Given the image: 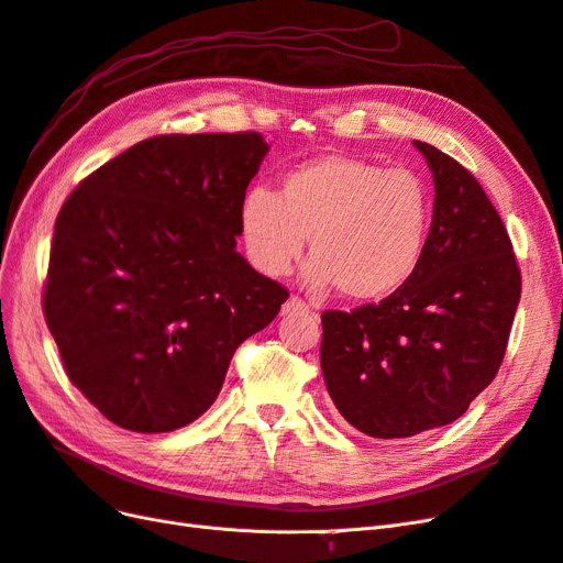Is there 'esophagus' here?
I'll return each instance as SVG.
<instances>
[{
  "label": "esophagus",
  "mask_w": 563,
  "mask_h": 563,
  "mask_svg": "<svg viewBox=\"0 0 563 563\" xmlns=\"http://www.w3.org/2000/svg\"><path fill=\"white\" fill-rule=\"evenodd\" d=\"M296 312H307V305L300 298H288L282 307V314H296Z\"/></svg>",
  "instance_id": "esophagus-1"
}]
</instances>
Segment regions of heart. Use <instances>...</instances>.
<instances>
[{
    "instance_id": "heart-1",
    "label": "heart",
    "mask_w": 563,
    "mask_h": 563,
    "mask_svg": "<svg viewBox=\"0 0 563 563\" xmlns=\"http://www.w3.org/2000/svg\"><path fill=\"white\" fill-rule=\"evenodd\" d=\"M431 214V192L417 172L323 153L286 169L277 196L261 186L246 190L240 235L251 265L267 277L286 275L307 238L305 282L367 302L391 296L417 273Z\"/></svg>"
}]
</instances>
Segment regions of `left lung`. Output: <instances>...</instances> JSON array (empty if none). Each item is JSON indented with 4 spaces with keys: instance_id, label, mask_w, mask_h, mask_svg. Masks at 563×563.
I'll return each instance as SVG.
<instances>
[{
    "instance_id": "left-lung-1",
    "label": "left lung",
    "mask_w": 563,
    "mask_h": 563,
    "mask_svg": "<svg viewBox=\"0 0 563 563\" xmlns=\"http://www.w3.org/2000/svg\"><path fill=\"white\" fill-rule=\"evenodd\" d=\"M433 174V221L417 273L389 298L323 312L321 371L361 433L412 438L456 421L496 377L521 296L512 244L473 174L412 142Z\"/></svg>"
}]
</instances>
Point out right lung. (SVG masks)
<instances>
[{
    "mask_svg": "<svg viewBox=\"0 0 563 563\" xmlns=\"http://www.w3.org/2000/svg\"><path fill=\"white\" fill-rule=\"evenodd\" d=\"M267 151L258 132L161 134L92 172L57 214L48 331L76 389L121 429L205 415L235 349L286 302L238 251Z\"/></svg>",
    "mask_w": 563,
    "mask_h": 563,
    "instance_id": "right-lung-1",
    "label": "right lung"
}]
</instances>
